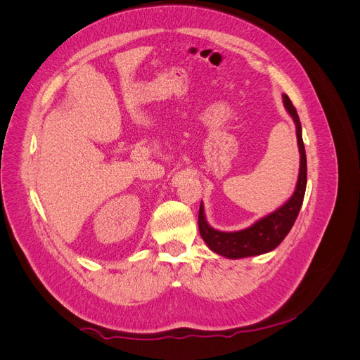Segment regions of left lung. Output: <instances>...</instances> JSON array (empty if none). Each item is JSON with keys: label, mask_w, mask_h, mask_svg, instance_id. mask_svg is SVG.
I'll return each instance as SVG.
<instances>
[{"label": "left lung", "mask_w": 360, "mask_h": 360, "mask_svg": "<svg viewBox=\"0 0 360 360\" xmlns=\"http://www.w3.org/2000/svg\"><path fill=\"white\" fill-rule=\"evenodd\" d=\"M282 99H284L287 111L292 117L294 123H296L297 144L300 151V172L296 191H294L292 197L284 205L279 207L276 212L263 217V219H259L252 226L246 228V230L234 233L213 230V228L205 222L204 209L201 204L198 213V228L202 240L209 245L213 252L224 255L226 258L261 255L264 252H269L271 249H275L287 237L300 212L304 191H307V153H304V146L302 139V124L296 108L292 106L287 94L282 96Z\"/></svg>", "instance_id": "8db88e82"}]
</instances>
